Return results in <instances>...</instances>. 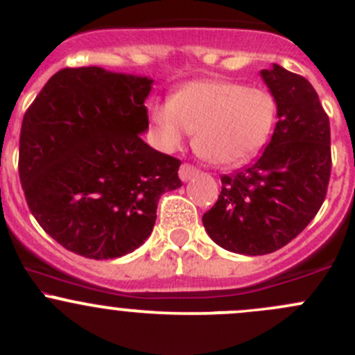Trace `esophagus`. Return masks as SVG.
Instances as JSON below:
<instances>
[{"instance_id": "34e87169", "label": "esophagus", "mask_w": 355, "mask_h": 355, "mask_svg": "<svg viewBox=\"0 0 355 355\" xmlns=\"http://www.w3.org/2000/svg\"><path fill=\"white\" fill-rule=\"evenodd\" d=\"M178 173H180V178L184 182H187V180H191L192 177H196V175L199 173V168H196L194 164H189V163H184L180 166V171H178Z\"/></svg>"}]
</instances>
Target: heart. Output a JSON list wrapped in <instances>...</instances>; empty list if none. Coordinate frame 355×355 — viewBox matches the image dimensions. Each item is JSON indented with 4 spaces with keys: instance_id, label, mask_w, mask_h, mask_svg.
<instances>
[{
    "instance_id": "b5f03b06",
    "label": "heart",
    "mask_w": 355,
    "mask_h": 355,
    "mask_svg": "<svg viewBox=\"0 0 355 355\" xmlns=\"http://www.w3.org/2000/svg\"><path fill=\"white\" fill-rule=\"evenodd\" d=\"M277 111V99L264 89L213 78L189 82L171 99L153 103L149 118L161 148L175 151L196 132V153L228 168L245 163L264 148Z\"/></svg>"
}]
</instances>
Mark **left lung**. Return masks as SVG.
<instances>
[{
    "mask_svg": "<svg viewBox=\"0 0 355 355\" xmlns=\"http://www.w3.org/2000/svg\"><path fill=\"white\" fill-rule=\"evenodd\" d=\"M277 99L278 121L263 156L221 177V192L202 223L232 252L263 256L287 245L327 198L331 173L330 120L302 75L273 65L261 71Z\"/></svg>",
    "mask_w": 355,
    "mask_h": 355,
    "instance_id": "left-lung-1",
    "label": "left lung"
}]
</instances>
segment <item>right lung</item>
<instances>
[{
    "instance_id": "1",
    "label": "right lung",
    "mask_w": 355,
    "mask_h": 355,
    "mask_svg": "<svg viewBox=\"0 0 355 355\" xmlns=\"http://www.w3.org/2000/svg\"><path fill=\"white\" fill-rule=\"evenodd\" d=\"M151 78L63 68L25 111L19 175L42 230L89 259L144 244L157 200L182 185V161L141 139Z\"/></svg>"
}]
</instances>
